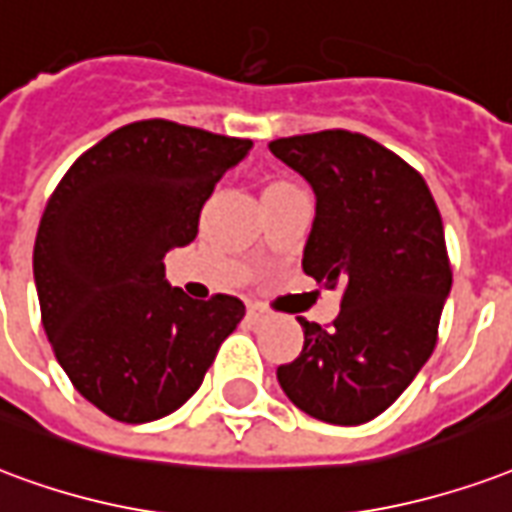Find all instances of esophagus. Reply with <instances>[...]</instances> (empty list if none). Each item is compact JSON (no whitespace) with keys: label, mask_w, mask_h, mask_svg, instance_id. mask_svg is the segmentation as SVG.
Segmentation results:
<instances>
[{"label":"esophagus","mask_w":512,"mask_h":512,"mask_svg":"<svg viewBox=\"0 0 512 512\" xmlns=\"http://www.w3.org/2000/svg\"><path fill=\"white\" fill-rule=\"evenodd\" d=\"M249 317H252L255 323H268V320L274 317V312H271V309H266V306L252 304L249 306Z\"/></svg>","instance_id":"34e87169"}]
</instances>
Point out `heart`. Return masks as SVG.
Returning <instances> with one entry per match:
<instances>
[{
  "label": "heart",
  "instance_id": "b5f03b06",
  "mask_svg": "<svg viewBox=\"0 0 512 512\" xmlns=\"http://www.w3.org/2000/svg\"><path fill=\"white\" fill-rule=\"evenodd\" d=\"M287 187H293V184H285V181H276V184H268L266 189H287Z\"/></svg>",
  "mask_w": 512,
  "mask_h": 512
}]
</instances>
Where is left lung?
Instances as JSON below:
<instances>
[{"mask_svg": "<svg viewBox=\"0 0 512 512\" xmlns=\"http://www.w3.org/2000/svg\"><path fill=\"white\" fill-rule=\"evenodd\" d=\"M314 189L304 271L342 287L331 328L298 317L304 350L276 369L298 410L336 426L377 418L437 344L453 285L439 208L418 170L361 132L325 130L268 143Z\"/></svg>", "mask_w": 512, "mask_h": 512, "instance_id": "left-lung-1", "label": "left lung"}]
</instances>
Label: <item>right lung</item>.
<instances>
[{
  "mask_svg": "<svg viewBox=\"0 0 512 512\" xmlns=\"http://www.w3.org/2000/svg\"><path fill=\"white\" fill-rule=\"evenodd\" d=\"M252 140L146 119L81 154L45 206L34 285L56 361L121 423L176 412L244 317L233 295L192 301L162 257L198 236L200 208Z\"/></svg>",
  "mask_w": 512,
  "mask_h": 512,
  "instance_id": "obj_1",
  "label": "right lung"
}]
</instances>
